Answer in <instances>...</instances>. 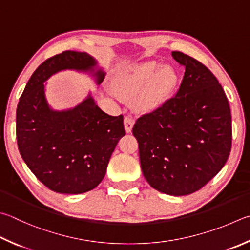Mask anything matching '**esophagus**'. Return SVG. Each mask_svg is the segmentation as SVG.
<instances>
[{
  "label": "esophagus",
  "mask_w": 250,
  "mask_h": 250,
  "mask_svg": "<svg viewBox=\"0 0 250 250\" xmlns=\"http://www.w3.org/2000/svg\"><path fill=\"white\" fill-rule=\"evenodd\" d=\"M125 129L126 131V133H130L132 131L133 125H134V119L131 116H125Z\"/></svg>",
  "instance_id": "1"
}]
</instances>
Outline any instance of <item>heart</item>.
I'll use <instances>...</instances> for the list:
<instances>
[{
    "label": "heart",
    "mask_w": 250,
    "mask_h": 250,
    "mask_svg": "<svg viewBox=\"0 0 250 250\" xmlns=\"http://www.w3.org/2000/svg\"><path fill=\"white\" fill-rule=\"evenodd\" d=\"M177 82L178 76L172 67L148 61L122 75L117 88L125 98L135 97V104L141 109L153 110L169 98Z\"/></svg>",
    "instance_id": "heart-1"
}]
</instances>
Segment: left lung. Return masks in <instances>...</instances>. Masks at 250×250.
I'll list each match as a JSON object with an SVG mask.
<instances>
[{
  "label": "left lung",
  "mask_w": 250,
  "mask_h": 250,
  "mask_svg": "<svg viewBox=\"0 0 250 250\" xmlns=\"http://www.w3.org/2000/svg\"><path fill=\"white\" fill-rule=\"evenodd\" d=\"M171 54L185 67L178 92L141 116L132 133L151 187L170 196H187L206 186L225 165L232 147V116L228 97L212 72L188 54Z\"/></svg>",
  "instance_id": "left-lung-1"
}]
</instances>
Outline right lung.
Here are the masks:
<instances>
[{"instance_id": "obj_1", "label": "right lung", "mask_w": 250, "mask_h": 250, "mask_svg": "<svg viewBox=\"0 0 250 250\" xmlns=\"http://www.w3.org/2000/svg\"><path fill=\"white\" fill-rule=\"evenodd\" d=\"M96 61L85 52L63 51L40 64L20 98L16 139L22 160L47 188L78 194L93 190L105 177L116 145L125 134L124 116L104 112L88 96L73 109L53 111L43 82L66 69L94 72ZM97 84L104 72H95Z\"/></svg>"}]
</instances>
